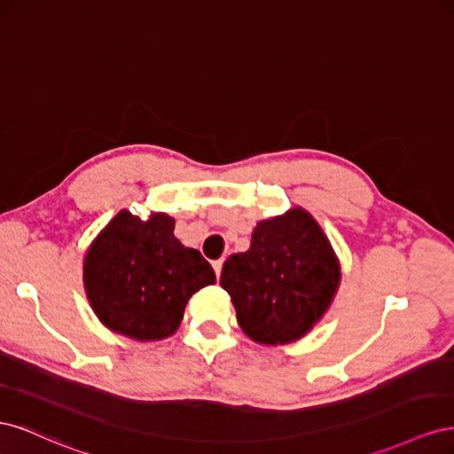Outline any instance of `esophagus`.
I'll return each instance as SVG.
<instances>
[{
    "instance_id": "34e87169",
    "label": "esophagus",
    "mask_w": 454,
    "mask_h": 454,
    "mask_svg": "<svg viewBox=\"0 0 454 454\" xmlns=\"http://www.w3.org/2000/svg\"><path fill=\"white\" fill-rule=\"evenodd\" d=\"M212 267H214V270H215V277L219 278L222 277V269H223V259H217V261H214L212 263Z\"/></svg>"
}]
</instances>
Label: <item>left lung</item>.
<instances>
[{
  "mask_svg": "<svg viewBox=\"0 0 454 454\" xmlns=\"http://www.w3.org/2000/svg\"><path fill=\"white\" fill-rule=\"evenodd\" d=\"M219 284L246 337L282 347L324 318L340 286V263L320 223L294 206L257 222L250 250L225 261Z\"/></svg>",
  "mask_w": 454,
  "mask_h": 454,
  "instance_id": "obj_1",
  "label": "left lung"
}]
</instances>
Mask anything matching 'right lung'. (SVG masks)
<instances>
[{
  "label": "right lung",
  "instance_id": "right-lung-1",
  "mask_svg": "<svg viewBox=\"0 0 454 454\" xmlns=\"http://www.w3.org/2000/svg\"><path fill=\"white\" fill-rule=\"evenodd\" d=\"M174 217L151 212L147 219L121 210L83 257L89 303L109 332L140 342L177 332L187 301L215 282L199 250L174 237Z\"/></svg>",
  "mask_w": 454,
  "mask_h": 454
}]
</instances>
